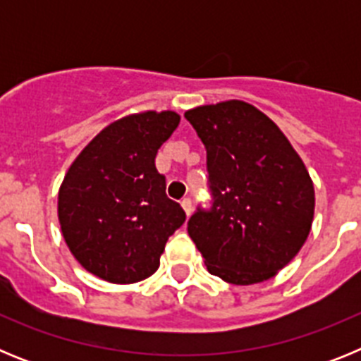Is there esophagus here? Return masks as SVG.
Instances as JSON below:
<instances>
[{
  "label": "esophagus",
  "instance_id": "esophagus-1",
  "mask_svg": "<svg viewBox=\"0 0 361 361\" xmlns=\"http://www.w3.org/2000/svg\"><path fill=\"white\" fill-rule=\"evenodd\" d=\"M180 206H183L184 213H186V215L190 216L191 212H193V204H191V199H183V202H180Z\"/></svg>",
  "mask_w": 361,
  "mask_h": 361
}]
</instances>
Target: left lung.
Masks as SVG:
<instances>
[{"label":"left lung","mask_w":361,"mask_h":361,"mask_svg":"<svg viewBox=\"0 0 361 361\" xmlns=\"http://www.w3.org/2000/svg\"><path fill=\"white\" fill-rule=\"evenodd\" d=\"M208 155L212 208L188 233L212 275L235 286L275 276L307 240L314 188L304 162L266 114L224 101L184 114Z\"/></svg>","instance_id":"8db88e82"}]
</instances>
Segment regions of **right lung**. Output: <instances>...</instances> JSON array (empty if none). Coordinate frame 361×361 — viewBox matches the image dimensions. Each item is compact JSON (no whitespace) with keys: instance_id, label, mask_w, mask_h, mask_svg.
<instances>
[{"instance_id":"obj_1","label":"right lung","mask_w":361,"mask_h":361,"mask_svg":"<svg viewBox=\"0 0 361 361\" xmlns=\"http://www.w3.org/2000/svg\"><path fill=\"white\" fill-rule=\"evenodd\" d=\"M180 123L175 111H142L108 124L72 162L57 215L68 250L92 275L111 283L152 276L168 238L184 224L166 197L155 155Z\"/></svg>"}]
</instances>
